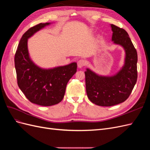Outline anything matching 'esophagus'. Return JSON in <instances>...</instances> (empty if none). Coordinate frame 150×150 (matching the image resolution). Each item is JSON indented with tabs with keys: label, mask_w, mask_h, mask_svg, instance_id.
Returning a JSON list of instances; mask_svg holds the SVG:
<instances>
[{
	"label": "esophagus",
	"mask_w": 150,
	"mask_h": 150,
	"mask_svg": "<svg viewBox=\"0 0 150 150\" xmlns=\"http://www.w3.org/2000/svg\"><path fill=\"white\" fill-rule=\"evenodd\" d=\"M86 65V61L84 59H81L78 61V66L79 68H81L84 67Z\"/></svg>",
	"instance_id": "34e87169"
}]
</instances>
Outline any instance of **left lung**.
<instances>
[{
    "mask_svg": "<svg viewBox=\"0 0 150 150\" xmlns=\"http://www.w3.org/2000/svg\"><path fill=\"white\" fill-rule=\"evenodd\" d=\"M112 40L121 45L126 52L125 64L112 77L99 76L87 69L85 73L86 93L93 103L111 106L126 101L134 88L138 78L137 51L127 32L111 24Z\"/></svg>",
    "mask_w": 150,
    "mask_h": 150,
    "instance_id": "left-lung-1",
    "label": "left lung"
}]
</instances>
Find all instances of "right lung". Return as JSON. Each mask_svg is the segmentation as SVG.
Wrapping results in <instances>:
<instances>
[{
    "label": "right lung",
    "mask_w": 150,
    "mask_h": 150,
    "mask_svg": "<svg viewBox=\"0 0 150 150\" xmlns=\"http://www.w3.org/2000/svg\"><path fill=\"white\" fill-rule=\"evenodd\" d=\"M49 24L40 23L27 30L20 40L14 57L19 88L31 103L43 106H52L62 100L66 85L78 67L76 62H72L46 70L40 69L30 59L28 39Z\"/></svg>",
    "instance_id": "right-lung-1"
}]
</instances>
